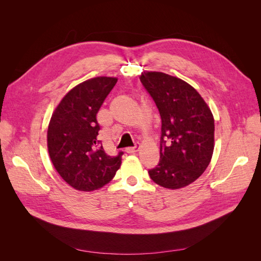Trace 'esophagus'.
<instances>
[{"mask_svg":"<svg viewBox=\"0 0 261 261\" xmlns=\"http://www.w3.org/2000/svg\"><path fill=\"white\" fill-rule=\"evenodd\" d=\"M139 150V146L138 145H136L135 147H129V148H126V150L125 151L127 152V153H135V152H137Z\"/></svg>","mask_w":261,"mask_h":261,"instance_id":"obj_1","label":"esophagus"}]
</instances>
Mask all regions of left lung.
<instances>
[{"label": "left lung", "instance_id": "obj_1", "mask_svg": "<svg viewBox=\"0 0 261 261\" xmlns=\"http://www.w3.org/2000/svg\"><path fill=\"white\" fill-rule=\"evenodd\" d=\"M140 81L161 116L160 161L149 175L155 184L179 189L198 178L215 149V118L193 86L162 72H144Z\"/></svg>", "mask_w": 261, "mask_h": 261}]
</instances>
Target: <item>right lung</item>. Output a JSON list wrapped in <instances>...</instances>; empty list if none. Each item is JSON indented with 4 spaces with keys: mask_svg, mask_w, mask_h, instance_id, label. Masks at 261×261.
<instances>
[{
    "mask_svg": "<svg viewBox=\"0 0 261 261\" xmlns=\"http://www.w3.org/2000/svg\"><path fill=\"white\" fill-rule=\"evenodd\" d=\"M117 82L99 76L70 89L55 108L48 127V150L55 170L77 191L92 192L114 177L123 152L108 155L97 139V114Z\"/></svg>",
    "mask_w": 261,
    "mask_h": 261,
    "instance_id": "add662e5",
    "label": "right lung"
}]
</instances>
